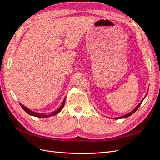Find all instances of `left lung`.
Segmentation results:
<instances>
[{"instance_id":"1","label":"left lung","mask_w":160,"mask_h":160,"mask_svg":"<svg viewBox=\"0 0 160 160\" xmlns=\"http://www.w3.org/2000/svg\"><path fill=\"white\" fill-rule=\"evenodd\" d=\"M147 95V94H146ZM146 97H145V98H146ZM142 101H142L141 102H140L139 103V105L137 106L136 108H135L132 111H131L130 113H128V114H126V115H123V116H122V117H119V118H115V119H122V118H128V117H129V116H130L131 115H132L133 113H135V111H136L138 109V108H139V107L140 105H141V104H142Z\"/></svg>"}]
</instances>
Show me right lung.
I'll return each instance as SVG.
<instances>
[{
    "instance_id": "obj_1",
    "label": "right lung",
    "mask_w": 160,
    "mask_h": 160,
    "mask_svg": "<svg viewBox=\"0 0 160 160\" xmlns=\"http://www.w3.org/2000/svg\"><path fill=\"white\" fill-rule=\"evenodd\" d=\"M65 98L63 100V102H62V105L61 107L58 109L57 111H54V112H52L51 113H49V114H46V113H37V112H34V111L28 109L27 108H26L25 106H24L22 104H21L20 103V105L21 106V108L25 110L26 112L29 114L30 115H32V116H35V117H38V118H47V117H51V116H52V115H55L59 113L60 111L62 110V109L64 107V105H65Z\"/></svg>"
}]
</instances>
